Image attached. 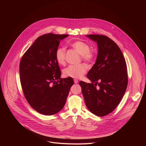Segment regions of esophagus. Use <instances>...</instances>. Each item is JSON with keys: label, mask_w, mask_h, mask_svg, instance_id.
I'll list each match as a JSON object with an SVG mask.
<instances>
[{"label": "esophagus", "mask_w": 146, "mask_h": 146, "mask_svg": "<svg viewBox=\"0 0 146 146\" xmlns=\"http://www.w3.org/2000/svg\"><path fill=\"white\" fill-rule=\"evenodd\" d=\"M74 82L75 84H77V83H78V81L77 80H76V79L74 80Z\"/></svg>", "instance_id": "esophagus-1"}]
</instances>
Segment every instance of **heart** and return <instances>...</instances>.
Here are the masks:
<instances>
[{
  "label": "heart",
  "instance_id": "b5f03b06",
  "mask_svg": "<svg viewBox=\"0 0 146 146\" xmlns=\"http://www.w3.org/2000/svg\"><path fill=\"white\" fill-rule=\"evenodd\" d=\"M72 47L77 51L81 55L82 59L88 62L93 60L94 54L90 51V46L81 41H76L72 43ZM66 50L63 47H58L55 51V59L57 63L60 65H64L66 63L65 60ZM88 67L85 64H80L78 65H70L65 68L63 73L66 77L73 78H80L85 74L87 70Z\"/></svg>",
  "mask_w": 146,
  "mask_h": 146
}]
</instances>
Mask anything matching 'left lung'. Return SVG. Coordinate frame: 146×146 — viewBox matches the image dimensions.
I'll return each instance as SVG.
<instances>
[{"label": "left lung", "mask_w": 146, "mask_h": 146, "mask_svg": "<svg viewBox=\"0 0 146 146\" xmlns=\"http://www.w3.org/2000/svg\"><path fill=\"white\" fill-rule=\"evenodd\" d=\"M86 36L96 42L98 55L87 76L91 83L81 81L79 84L88 109L102 117L116 108L126 91L127 64L120 48L111 39L104 35Z\"/></svg>", "instance_id": "1"}]
</instances>
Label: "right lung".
<instances>
[{
    "label": "right lung",
    "instance_id": "add662e5",
    "mask_svg": "<svg viewBox=\"0 0 146 146\" xmlns=\"http://www.w3.org/2000/svg\"><path fill=\"white\" fill-rule=\"evenodd\" d=\"M68 36L48 33L38 37L20 62L24 96L33 109L44 115H53L62 109L74 84L71 77L60 78L55 56L60 41Z\"/></svg>",
    "mask_w": 146,
    "mask_h": 146
}]
</instances>
